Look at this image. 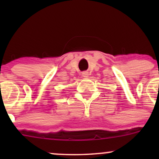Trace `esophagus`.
<instances>
[{
    "label": "esophagus",
    "mask_w": 159,
    "mask_h": 159,
    "mask_svg": "<svg viewBox=\"0 0 159 159\" xmlns=\"http://www.w3.org/2000/svg\"><path fill=\"white\" fill-rule=\"evenodd\" d=\"M88 72H84L83 73H82V75H83V77H84V78H87V77H88Z\"/></svg>",
    "instance_id": "34e87169"
}]
</instances>
